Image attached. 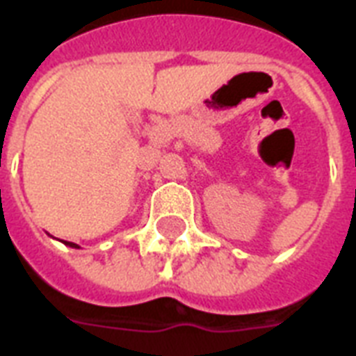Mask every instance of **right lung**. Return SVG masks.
<instances>
[{
  "instance_id": "obj_1",
  "label": "right lung",
  "mask_w": 356,
  "mask_h": 356,
  "mask_svg": "<svg viewBox=\"0 0 356 356\" xmlns=\"http://www.w3.org/2000/svg\"><path fill=\"white\" fill-rule=\"evenodd\" d=\"M63 242L66 243V245H68V248H75V249L79 248V245H77V243H74V242H66V240H63Z\"/></svg>"
}]
</instances>
